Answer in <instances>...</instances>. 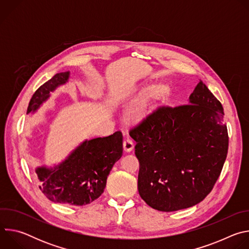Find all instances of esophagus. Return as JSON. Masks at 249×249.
<instances>
[{
    "mask_svg": "<svg viewBox=\"0 0 249 249\" xmlns=\"http://www.w3.org/2000/svg\"><path fill=\"white\" fill-rule=\"evenodd\" d=\"M134 141L131 139V138H126L124 140V143H123V148H124V151L127 152V153H130L133 149H134Z\"/></svg>",
    "mask_w": 249,
    "mask_h": 249,
    "instance_id": "1",
    "label": "esophagus"
}]
</instances>
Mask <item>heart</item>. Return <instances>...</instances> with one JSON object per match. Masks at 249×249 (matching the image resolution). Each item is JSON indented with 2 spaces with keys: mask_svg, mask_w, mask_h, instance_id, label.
I'll return each instance as SVG.
<instances>
[{
  "mask_svg": "<svg viewBox=\"0 0 249 249\" xmlns=\"http://www.w3.org/2000/svg\"><path fill=\"white\" fill-rule=\"evenodd\" d=\"M166 90H167V88L165 86H159L152 90V94L155 96H160V95H163L166 92ZM144 115H145V111H144L143 105L139 103L134 105L133 107L129 109L128 119L132 122H139L143 119Z\"/></svg>",
  "mask_w": 249,
  "mask_h": 249,
  "instance_id": "b5f03b06",
  "label": "heart"
}]
</instances>
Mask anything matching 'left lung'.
I'll use <instances>...</instances> for the list:
<instances>
[{
    "mask_svg": "<svg viewBox=\"0 0 249 249\" xmlns=\"http://www.w3.org/2000/svg\"><path fill=\"white\" fill-rule=\"evenodd\" d=\"M224 116L222 103L200 80L187 105L162 106L130 130L139 194L150 207L178 211L211 192L228 155Z\"/></svg>",
    "mask_w": 249,
    "mask_h": 249,
    "instance_id": "left-lung-1",
    "label": "left lung"
}]
</instances>
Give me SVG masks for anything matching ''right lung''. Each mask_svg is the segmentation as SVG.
Returning a JSON list of instances; mask_svg holds the SVG:
<instances>
[{
    "instance_id": "add662e5",
    "label": "right lung",
    "mask_w": 249,
    "mask_h": 249,
    "mask_svg": "<svg viewBox=\"0 0 249 249\" xmlns=\"http://www.w3.org/2000/svg\"><path fill=\"white\" fill-rule=\"evenodd\" d=\"M70 72L58 73L32 95L26 114L33 115L59 87L69 82ZM123 154L120 131L91 140L86 139L64 160L52 166L35 168L43 194L52 202L83 206L97 199L104 191L107 176Z\"/></svg>"
}]
</instances>
